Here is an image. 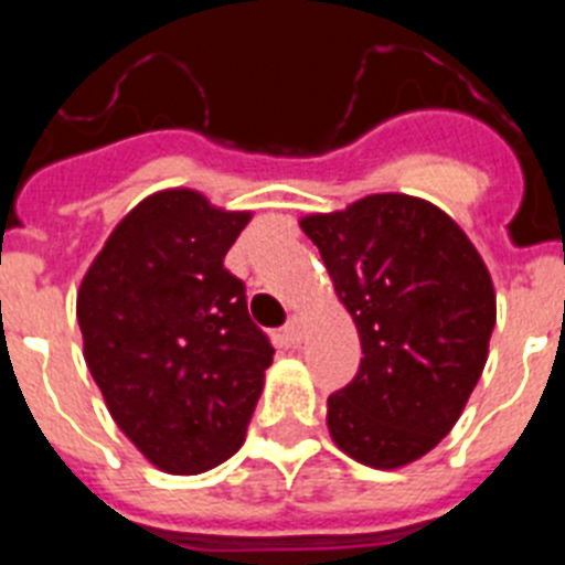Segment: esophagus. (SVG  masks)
I'll return each mask as SVG.
<instances>
[{"label":"esophagus","instance_id":"esophagus-1","mask_svg":"<svg viewBox=\"0 0 565 565\" xmlns=\"http://www.w3.org/2000/svg\"><path fill=\"white\" fill-rule=\"evenodd\" d=\"M282 333H286V339L291 344L302 342V337H306V322H302V317H299V313H294V317L288 319V326Z\"/></svg>","mask_w":565,"mask_h":565}]
</instances>
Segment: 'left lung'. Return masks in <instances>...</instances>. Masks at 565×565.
Wrapping results in <instances>:
<instances>
[{"label": "left lung", "mask_w": 565, "mask_h": 565, "mask_svg": "<svg viewBox=\"0 0 565 565\" xmlns=\"http://www.w3.org/2000/svg\"><path fill=\"white\" fill-rule=\"evenodd\" d=\"M356 322L359 373L328 396L339 450L376 469L416 461L452 430L495 328V288L450 214L411 194H367L299 221Z\"/></svg>", "instance_id": "left-lung-1"}]
</instances>
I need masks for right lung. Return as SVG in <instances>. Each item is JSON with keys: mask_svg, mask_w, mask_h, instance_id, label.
I'll use <instances>...</instances> for the list:
<instances>
[{"mask_svg": "<svg viewBox=\"0 0 565 565\" xmlns=\"http://www.w3.org/2000/svg\"><path fill=\"white\" fill-rule=\"evenodd\" d=\"M252 212L194 189L143 198L78 288L84 359L124 436L158 469L194 476L243 447L274 348L226 266Z\"/></svg>", "mask_w": 565, "mask_h": 565, "instance_id": "obj_1", "label": "right lung"}]
</instances>
